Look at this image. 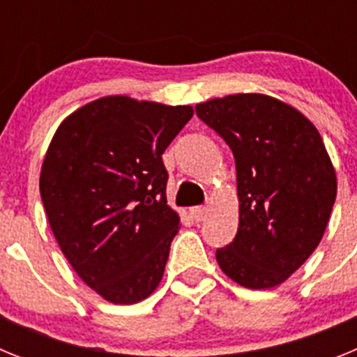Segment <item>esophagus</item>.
Returning a JSON list of instances; mask_svg holds the SVG:
<instances>
[{
    "label": "esophagus",
    "instance_id": "obj_1",
    "mask_svg": "<svg viewBox=\"0 0 357 357\" xmlns=\"http://www.w3.org/2000/svg\"><path fill=\"white\" fill-rule=\"evenodd\" d=\"M189 213H191V216L195 218V222H202V220H206V216H207V207H204V206L191 207V209H189Z\"/></svg>",
    "mask_w": 357,
    "mask_h": 357
}]
</instances>
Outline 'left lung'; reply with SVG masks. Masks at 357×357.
Instances as JSON below:
<instances>
[{"label": "left lung", "instance_id": "8db88e82", "mask_svg": "<svg viewBox=\"0 0 357 357\" xmlns=\"http://www.w3.org/2000/svg\"><path fill=\"white\" fill-rule=\"evenodd\" d=\"M232 150L238 234L216 261L238 284L266 289L305 263L326 232L336 173L320 134L293 107L264 94H230L195 107Z\"/></svg>", "mask_w": 357, "mask_h": 357}]
</instances>
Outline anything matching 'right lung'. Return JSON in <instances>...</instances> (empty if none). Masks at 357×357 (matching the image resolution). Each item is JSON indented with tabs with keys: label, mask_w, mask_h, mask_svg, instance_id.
Listing matches in <instances>:
<instances>
[{
	"label": "right lung",
	"mask_w": 357,
	"mask_h": 357,
	"mask_svg": "<svg viewBox=\"0 0 357 357\" xmlns=\"http://www.w3.org/2000/svg\"><path fill=\"white\" fill-rule=\"evenodd\" d=\"M191 116L189 105L107 96L68 116L50 143L39 188L53 236L112 304L143 301L162 279L181 227L162 153Z\"/></svg>",
	"instance_id": "add662e5"
}]
</instances>
